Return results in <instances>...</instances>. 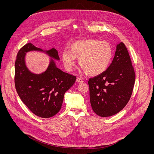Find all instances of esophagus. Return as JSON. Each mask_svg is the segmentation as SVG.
<instances>
[{"mask_svg":"<svg viewBox=\"0 0 154 154\" xmlns=\"http://www.w3.org/2000/svg\"><path fill=\"white\" fill-rule=\"evenodd\" d=\"M76 81H77L78 83H82L83 82V80L82 79H80V78H77Z\"/></svg>","mask_w":154,"mask_h":154,"instance_id":"1","label":"esophagus"}]
</instances>
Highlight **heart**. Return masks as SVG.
I'll list each match as a JSON object with an SVG mask.
<instances>
[{
    "label": "heart",
    "mask_w": 154,
    "mask_h": 154,
    "mask_svg": "<svg viewBox=\"0 0 154 154\" xmlns=\"http://www.w3.org/2000/svg\"><path fill=\"white\" fill-rule=\"evenodd\" d=\"M69 51L61 53V60L68 71H71L76 59L82 70L90 76H97L103 73L109 67L113 56L111 45L108 42L94 39H86L72 42Z\"/></svg>",
    "instance_id": "obj_1"
}]
</instances>
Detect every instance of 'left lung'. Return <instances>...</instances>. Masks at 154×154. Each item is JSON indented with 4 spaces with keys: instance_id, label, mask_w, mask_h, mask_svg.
<instances>
[{
    "instance_id": "1",
    "label": "left lung",
    "mask_w": 154,
    "mask_h": 154,
    "mask_svg": "<svg viewBox=\"0 0 154 154\" xmlns=\"http://www.w3.org/2000/svg\"><path fill=\"white\" fill-rule=\"evenodd\" d=\"M135 74L128 51L122 42L116 46L108 68L88 81L90 103L101 117L112 116L125 107L132 94Z\"/></svg>"
}]
</instances>
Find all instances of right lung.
<instances>
[{
	"label": "right lung",
	"mask_w": 154,
	"mask_h": 154,
	"mask_svg": "<svg viewBox=\"0 0 154 154\" xmlns=\"http://www.w3.org/2000/svg\"><path fill=\"white\" fill-rule=\"evenodd\" d=\"M30 51L45 52L52 58L45 72L37 75L28 69L25 57L26 52ZM52 58L60 60L55 49L44 51L29 42L19 51L15 62L16 91L30 110L43 118L54 116L60 111L65 93L76 80L75 76L58 69Z\"/></svg>",
	"instance_id": "right-lung-1"
}]
</instances>
